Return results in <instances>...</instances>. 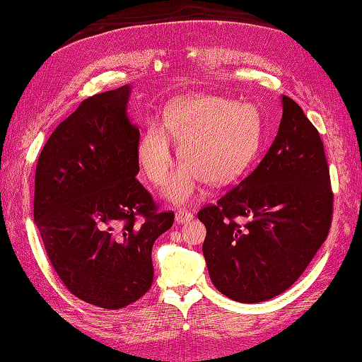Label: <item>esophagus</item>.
Instances as JSON below:
<instances>
[{
  "label": "esophagus",
  "mask_w": 362,
  "mask_h": 362,
  "mask_svg": "<svg viewBox=\"0 0 362 362\" xmlns=\"http://www.w3.org/2000/svg\"><path fill=\"white\" fill-rule=\"evenodd\" d=\"M192 218H194V216H192V214L189 211H186V209H180L178 212L175 214L176 223H186V222H190Z\"/></svg>",
  "instance_id": "esophagus-1"
}]
</instances>
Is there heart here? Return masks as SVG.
Here are the masks:
<instances>
[{
  "label": "heart",
  "mask_w": 362,
  "mask_h": 362,
  "mask_svg": "<svg viewBox=\"0 0 362 362\" xmlns=\"http://www.w3.org/2000/svg\"><path fill=\"white\" fill-rule=\"evenodd\" d=\"M172 137L186 162L165 187L167 200H194L203 184L222 186L245 170L261 144V117L255 105L220 97H189L170 103L165 122H151L137 142V160L146 178L162 186L172 172Z\"/></svg>",
  "instance_id": "1"
}]
</instances>
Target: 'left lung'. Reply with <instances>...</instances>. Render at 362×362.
Returning <instances> with one entry per match:
<instances>
[{
	"label": "left lung",
	"instance_id": "left-lung-1",
	"mask_svg": "<svg viewBox=\"0 0 362 362\" xmlns=\"http://www.w3.org/2000/svg\"><path fill=\"white\" fill-rule=\"evenodd\" d=\"M281 105L278 134L259 165L198 212L211 281L240 303L289 289L325 242L333 216L319 131L292 98L281 95ZM238 218L247 222L240 226Z\"/></svg>",
	"mask_w": 362,
	"mask_h": 362
}]
</instances>
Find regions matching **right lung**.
<instances>
[{
	"instance_id": "obj_1",
	"label": "right lung",
	"mask_w": 362,
	"mask_h": 362,
	"mask_svg": "<svg viewBox=\"0 0 362 362\" xmlns=\"http://www.w3.org/2000/svg\"><path fill=\"white\" fill-rule=\"evenodd\" d=\"M131 86L93 95L49 136L35 167L34 223L62 283L87 303L120 309L153 283V243L173 225L136 180Z\"/></svg>"
}]
</instances>
